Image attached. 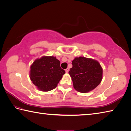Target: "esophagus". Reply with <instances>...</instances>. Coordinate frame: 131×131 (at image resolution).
Masks as SVG:
<instances>
[{"label":"esophagus","mask_w":131,"mask_h":131,"mask_svg":"<svg viewBox=\"0 0 131 131\" xmlns=\"http://www.w3.org/2000/svg\"><path fill=\"white\" fill-rule=\"evenodd\" d=\"M66 73H68V71H69V68H67V69H66Z\"/></svg>","instance_id":"1"}]
</instances>
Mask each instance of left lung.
Segmentation results:
<instances>
[{"label": "left lung", "instance_id": "obj_1", "mask_svg": "<svg viewBox=\"0 0 131 131\" xmlns=\"http://www.w3.org/2000/svg\"><path fill=\"white\" fill-rule=\"evenodd\" d=\"M69 71L73 87L79 92L93 90L102 80L103 69L97 61L84 57L75 58Z\"/></svg>", "mask_w": 131, "mask_h": 131}]
</instances>
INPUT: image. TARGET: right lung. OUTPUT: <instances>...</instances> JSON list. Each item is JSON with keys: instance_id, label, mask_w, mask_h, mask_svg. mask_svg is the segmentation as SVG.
Masks as SVG:
<instances>
[{"instance_id": "1", "label": "right lung", "mask_w": 131, "mask_h": 131, "mask_svg": "<svg viewBox=\"0 0 131 131\" xmlns=\"http://www.w3.org/2000/svg\"><path fill=\"white\" fill-rule=\"evenodd\" d=\"M60 64V61L54 56L36 59L30 67L31 80L39 90L47 92L53 90L66 73Z\"/></svg>"}]
</instances>
